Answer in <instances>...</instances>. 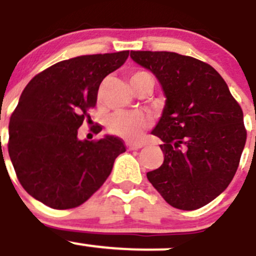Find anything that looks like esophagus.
<instances>
[{
  "instance_id": "obj_1",
  "label": "esophagus",
  "mask_w": 256,
  "mask_h": 256,
  "mask_svg": "<svg viewBox=\"0 0 256 256\" xmlns=\"http://www.w3.org/2000/svg\"><path fill=\"white\" fill-rule=\"evenodd\" d=\"M143 144L140 143H135V144H128V150H140Z\"/></svg>"
}]
</instances>
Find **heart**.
<instances>
[{
  "mask_svg": "<svg viewBox=\"0 0 256 256\" xmlns=\"http://www.w3.org/2000/svg\"><path fill=\"white\" fill-rule=\"evenodd\" d=\"M146 77H150V76L143 70L135 72L130 77L131 86ZM106 125L112 134L125 140L134 142L140 139L146 126L150 125V120L140 112H116L108 118Z\"/></svg>",
  "mask_w": 256,
  "mask_h": 256,
  "instance_id": "obj_1",
  "label": "heart"
}]
</instances>
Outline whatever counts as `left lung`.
Segmentation results:
<instances>
[{"label": "left lung", "instance_id": "1", "mask_svg": "<svg viewBox=\"0 0 256 256\" xmlns=\"http://www.w3.org/2000/svg\"><path fill=\"white\" fill-rule=\"evenodd\" d=\"M158 78L166 106L152 134L164 164L146 172L168 205L196 210L230 186L246 143L241 106L210 64L170 51H131Z\"/></svg>", "mask_w": 256, "mask_h": 256}]
</instances>
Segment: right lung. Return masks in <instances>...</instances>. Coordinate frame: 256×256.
Returning <instances> with one entry per match:
<instances>
[{
    "instance_id": "right-lung-1",
    "label": "right lung",
    "mask_w": 256,
    "mask_h": 256,
    "mask_svg": "<svg viewBox=\"0 0 256 256\" xmlns=\"http://www.w3.org/2000/svg\"><path fill=\"white\" fill-rule=\"evenodd\" d=\"M130 51L82 55L36 74L23 90L8 124V154L22 186L56 210L82 205L110 176L120 138L80 140V126L90 124L106 76L125 63ZM102 128L98 126V131Z\"/></svg>"
}]
</instances>
